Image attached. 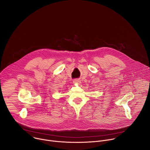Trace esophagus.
Returning a JSON list of instances; mask_svg holds the SVG:
<instances>
[{
	"label": "esophagus",
	"instance_id": "1",
	"mask_svg": "<svg viewBox=\"0 0 150 150\" xmlns=\"http://www.w3.org/2000/svg\"><path fill=\"white\" fill-rule=\"evenodd\" d=\"M73 82H74V83H76V84H78V85H79L81 83V81L79 79H75V80H74Z\"/></svg>",
	"mask_w": 150,
	"mask_h": 150
}]
</instances>
